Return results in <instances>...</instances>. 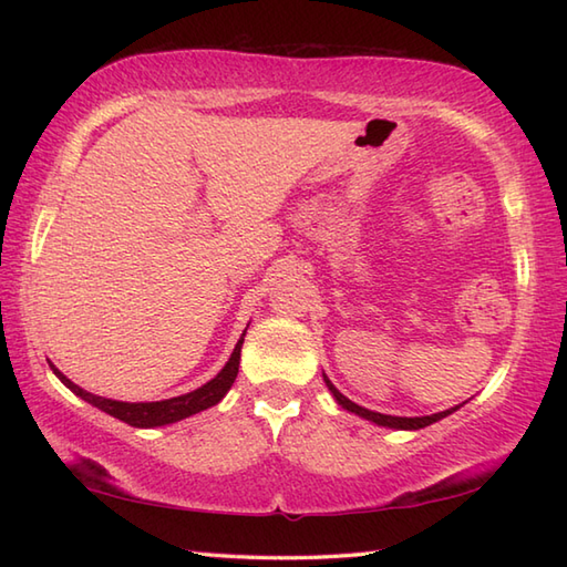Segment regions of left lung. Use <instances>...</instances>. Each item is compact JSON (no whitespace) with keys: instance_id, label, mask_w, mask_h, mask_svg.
<instances>
[{"instance_id":"left-lung-1","label":"left lung","mask_w":567,"mask_h":567,"mask_svg":"<svg viewBox=\"0 0 567 567\" xmlns=\"http://www.w3.org/2000/svg\"><path fill=\"white\" fill-rule=\"evenodd\" d=\"M323 382H327V388L331 390V394H333V400L339 402L343 409H348V412H353V414H358V416H363V419H368V421H372V424H378V426H388V429H404V431H414V429H424V426H429V424H433V421H439V419H443V416H449V414H453L455 409H461V406H453V409H445V412H439V414H431V416H390V414H380V412H370V409H365V406H358L355 402H351L348 400V396H343L339 390L333 388L331 384V380L323 375Z\"/></svg>"}]
</instances>
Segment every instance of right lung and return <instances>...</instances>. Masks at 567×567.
<instances>
[{
    "instance_id": "1",
    "label": "right lung",
    "mask_w": 567,
    "mask_h": 567,
    "mask_svg": "<svg viewBox=\"0 0 567 567\" xmlns=\"http://www.w3.org/2000/svg\"><path fill=\"white\" fill-rule=\"evenodd\" d=\"M244 336H246V331L240 333L234 353H231V358H228V363L221 368L219 375L209 380L207 384H202V388H197L195 392L171 396V400H161V402H116V400H106V396H97V394L78 388V384L70 382L53 363H51V368H53L55 375L60 378V382H63L70 392H75L80 400L90 402L92 406L102 409V412H106L118 421H124V424H128V426L153 429V426L175 424V421L187 419V416L197 414V412H204V409H209V406L219 404L224 400V394L231 390V384L238 375L240 346H244Z\"/></svg>"
}]
</instances>
